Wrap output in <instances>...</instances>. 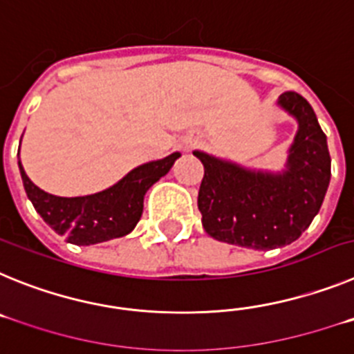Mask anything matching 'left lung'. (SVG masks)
Segmentation results:
<instances>
[{"label": "left lung", "mask_w": 354, "mask_h": 354, "mask_svg": "<svg viewBox=\"0 0 354 354\" xmlns=\"http://www.w3.org/2000/svg\"><path fill=\"white\" fill-rule=\"evenodd\" d=\"M278 104L299 122L282 174L252 171L193 152L204 165L198 211L214 239L264 252L280 248L298 239L321 209L331 175L326 134L299 93H282Z\"/></svg>", "instance_id": "left-lung-1"}]
</instances>
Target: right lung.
Segmentation results:
<instances>
[{"label":"right lung","instance_id":"add662e5","mask_svg":"<svg viewBox=\"0 0 354 354\" xmlns=\"http://www.w3.org/2000/svg\"><path fill=\"white\" fill-rule=\"evenodd\" d=\"M179 156L174 152L159 161L145 162L104 192L74 198L49 195L40 189L28 179L21 161L19 170L28 198L42 220L72 245L88 246L129 234L142 218L147 189L168 174Z\"/></svg>","mask_w":354,"mask_h":354}]
</instances>
